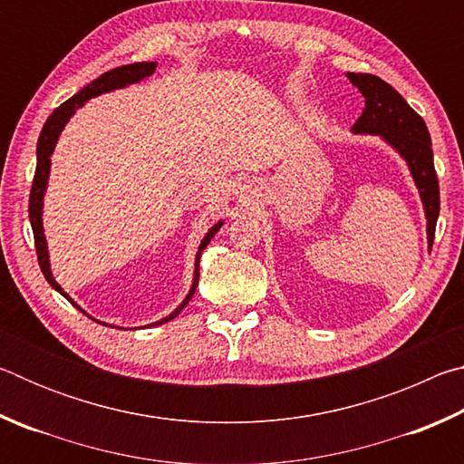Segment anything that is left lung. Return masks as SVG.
<instances>
[{
	"label": "left lung",
	"instance_id": "left-lung-1",
	"mask_svg": "<svg viewBox=\"0 0 464 464\" xmlns=\"http://www.w3.org/2000/svg\"><path fill=\"white\" fill-rule=\"evenodd\" d=\"M364 96V112L352 127L356 135H381L410 166L428 218V241L434 243L440 215V186L434 169V153L426 122L392 90L387 82L371 73H345Z\"/></svg>",
	"mask_w": 464,
	"mask_h": 464
}]
</instances>
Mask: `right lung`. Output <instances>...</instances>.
<instances>
[{
  "label": "right lung",
  "instance_id": "add662e5",
  "mask_svg": "<svg viewBox=\"0 0 464 464\" xmlns=\"http://www.w3.org/2000/svg\"><path fill=\"white\" fill-rule=\"evenodd\" d=\"M157 67V63H130V65H122V67H116V69H110L104 75H100L98 80H93L92 83L85 85L83 90H80L75 93L73 98H69L67 102H63L59 108L53 110V114L46 119L44 127L41 130V137H38V145H36V171H34V179H33V190H30V204H28V215H30V225H33V233H34V246H36V256H38V266H41V270L44 274V278L49 285L61 293L63 296L67 298L69 303L77 307V303H73L69 295L63 290L57 280L53 278V272H51V264H49V249H46V239H44V229H43V198H44V190H46V182H49V171H51V155L54 151V145H57V139L61 135V130L65 129L67 121L72 119L75 114L77 108H82L85 102L90 98H96L100 93H106V92H112V90H121V88H127L130 83H137L140 80H145V77L153 75ZM223 221H218L213 229L207 233V237L200 241V247H198V254H196V268H194V280H192V288L190 293L186 295V298L182 301V304L174 311L169 313L168 317H163L160 321H155L149 327H155V325H161V324H168L169 319H174L179 311H182L188 301H190L196 285H198V264H200V256H202V249L208 246L210 239L215 237V233L221 229ZM82 313H85L82 307H77ZM88 315V313H85ZM93 319V317H92ZM100 324V321H98Z\"/></svg>",
  "mask_w": 464,
  "mask_h": 464
}]
</instances>
